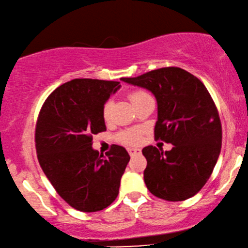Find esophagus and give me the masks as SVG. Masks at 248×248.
<instances>
[{
	"label": "esophagus",
	"mask_w": 248,
	"mask_h": 248,
	"mask_svg": "<svg viewBox=\"0 0 248 248\" xmlns=\"http://www.w3.org/2000/svg\"><path fill=\"white\" fill-rule=\"evenodd\" d=\"M128 153H129L130 156H134L136 155H140V150L136 149V147H129V149H128Z\"/></svg>",
	"instance_id": "1"
}]
</instances>
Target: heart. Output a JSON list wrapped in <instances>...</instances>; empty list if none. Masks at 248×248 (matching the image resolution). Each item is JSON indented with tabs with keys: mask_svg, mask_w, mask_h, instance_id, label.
I'll return each mask as SVG.
<instances>
[{
	"mask_svg": "<svg viewBox=\"0 0 248 248\" xmlns=\"http://www.w3.org/2000/svg\"><path fill=\"white\" fill-rule=\"evenodd\" d=\"M146 96H149V93L143 92V90H134V92H131L129 93V99L135 106L136 104H139L143 98H145ZM111 108H112L111 101L105 102V104L103 105V118H104L105 120H108L109 118V114H111ZM115 140H117V142H119L120 144H124V145H136V144H139L140 140V129H136V128L124 129L120 131L119 134H117Z\"/></svg>",
	"mask_w": 248,
	"mask_h": 248,
	"instance_id": "obj_1",
	"label": "heart"
}]
</instances>
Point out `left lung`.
<instances>
[{
    "label": "left lung",
    "mask_w": 248,
    "mask_h": 248,
    "mask_svg": "<svg viewBox=\"0 0 248 248\" xmlns=\"http://www.w3.org/2000/svg\"><path fill=\"white\" fill-rule=\"evenodd\" d=\"M121 80L155 96V140L174 145L166 152L152 145L142 150L146 187L168 202L193 197L211 177L221 152L222 124L211 93L198 78L174 66Z\"/></svg>",
    "instance_id": "left-lung-1"
}]
</instances>
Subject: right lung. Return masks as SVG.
<instances>
[{"label": "right lung", "mask_w": 248, "mask_h": 248, "mask_svg": "<svg viewBox=\"0 0 248 248\" xmlns=\"http://www.w3.org/2000/svg\"><path fill=\"white\" fill-rule=\"evenodd\" d=\"M118 81L74 79L48 96L35 126L37 160L57 193L81 212L102 211L118 197L130 156L112 145L103 155L93 135L106 130L103 105L120 88Z\"/></svg>", "instance_id": "add662e5"}]
</instances>
